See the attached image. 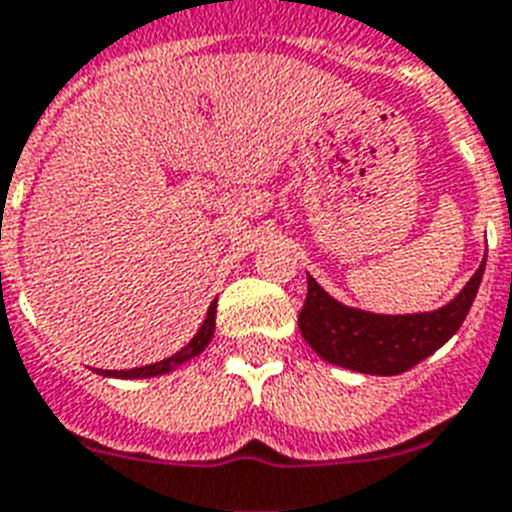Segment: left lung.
Listing matches in <instances>:
<instances>
[{"mask_svg": "<svg viewBox=\"0 0 512 512\" xmlns=\"http://www.w3.org/2000/svg\"><path fill=\"white\" fill-rule=\"evenodd\" d=\"M486 259L447 306L423 314H372L335 301L306 275V301L298 312V330L325 362L365 375H399L460 330L484 277Z\"/></svg>", "mask_w": 512, "mask_h": 512, "instance_id": "8db88e82", "label": "left lung"}]
</instances>
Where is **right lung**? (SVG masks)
Instances as JSON below:
<instances>
[{"mask_svg": "<svg viewBox=\"0 0 512 512\" xmlns=\"http://www.w3.org/2000/svg\"><path fill=\"white\" fill-rule=\"evenodd\" d=\"M214 327H216V301L208 306V314L200 330L195 333L190 343H187L185 349H179L177 354H171L169 359H161V362H155V365H145V367H134V370H97L102 375H110V378H153V375H163V372L177 370L179 365H185L187 359L198 357L200 351L206 349L208 341L214 338Z\"/></svg>", "mask_w": 512, "mask_h": 512, "instance_id": "add662e5", "label": "right lung"}]
</instances>
